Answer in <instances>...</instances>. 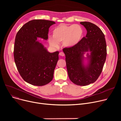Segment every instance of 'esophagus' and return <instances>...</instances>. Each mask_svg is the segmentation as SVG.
Segmentation results:
<instances>
[{
	"mask_svg": "<svg viewBox=\"0 0 121 121\" xmlns=\"http://www.w3.org/2000/svg\"><path fill=\"white\" fill-rule=\"evenodd\" d=\"M59 55L61 56H65V54L64 53V52H60L59 53Z\"/></svg>",
	"mask_w": 121,
	"mask_h": 121,
	"instance_id": "1",
	"label": "esophagus"
}]
</instances>
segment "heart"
I'll use <instances>...</instances> for the list:
<instances>
[{"mask_svg": "<svg viewBox=\"0 0 121 121\" xmlns=\"http://www.w3.org/2000/svg\"><path fill=\"white\" fill-rule=\"evenodd\" d=\"M83 33V29L80 25L61 24L53 29V37H49L48 42L54 47H57L58 43H62L64 47L70 48L77 45L80 41Z\"/></svg>", "mask_w": 121, "mask_h": 121, "instance_id": "obj_1", "label": "heart"}]
</instances>
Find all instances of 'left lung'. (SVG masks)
I'll return each instance as SVG.
<instances>
[{"mask_svg": "<svg viewBox=\"0 0 121 121\" xmlns=\"http://www.w3.org/2000/svg\"><path fill=\"white\" fill-rule=\"evenodd\" d=\"M85 27L87 34L73 47L63 49L65 54L69 77L73 83L86 86L96 81L100 75L105 62L107 50L104 34L96 25L90 22H80ZM88 54V64H84L83 54Z\"/></svg>", "mask_w": 121, "mask_h": 121, "instance_id": "left-lung-1", "label": "left lung"}]
</instances>
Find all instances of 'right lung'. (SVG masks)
<instances>
[{
    "label": "right lung",
    "instance_id": "1",
    "mask_svg": "<svg viewBox=\"0 0 121 121\" xmlns=\"http://www.w3.org/2000/svg\"><path fill=\"white\" fill-rule=\"evenodd\" d=\"M55 22L33 20L24 24L17 33L14 49L15 62L23 79L35 86L52 81L59 59V52H48L37 38L48 39L49 28Z\"/></svg>",
    "mask_w": 121,
    "mask_h": 121
}]
</instances>
